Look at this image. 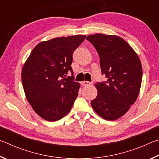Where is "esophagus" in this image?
<instances>
[{"label": "esophagus", "instance_id": "esophagus-1", "mask_svg": "<svg viewBox=\"0 0 159 159\" xmlns=\"http://www.w3.org/2000/svg\"><path fill=\"white\" fill-rule=\"evenodd\" d=\"M81 84L83 85H90L91 83L90 82H88V81H86V80H84V81H83L81 83Z\"/></svg>", "mask_w": 159, "mask_h": 159}]
</instances>
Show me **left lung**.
I'll list each match as a JSON object with an SVG mask.
<instances>
[{
	"mask_svg": "<svg viewBox=\"0 0 159 159\" xmlns=\"http://www.w3.org/2000/svg\"><path fill=\"white\" fill-rule=\"evenodd\" d=\"M86 39L98 51L101 71L107 80L95 85L98 90L91 106L104 119L123 116L135 102L142 84V67L138 54L116 35L96 34Z\"/></svg>",
	"mask_w": 159,
	"mask_h": 159,
	"instance_id": "1",
	"label": "left lung"
}]
</instances>
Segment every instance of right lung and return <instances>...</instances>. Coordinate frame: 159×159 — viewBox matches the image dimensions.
I'll return each instance as SVG.
<instances>
[{
  "label": "right lung",
  "mask_w": 159,
  "mask_h": 159,
  "mask_svg": "<svg viewBox=\"0 0 159 159\" xmlns=\"http://www.w3.org/2000/svg\"><path fill=\"white\" fill-rule=\"evenodd\" d=\"M85 35L55 38L36 45L24 64L21 81L26 98L40 117L56 121L71 111L80 84L66 75L73 70L74 51Z\"/></svg>",
  "instance_id": "add662e5"
}]
</instances>
